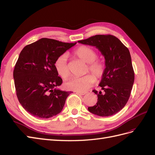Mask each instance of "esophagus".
I'll list each match as a JSON object with an SVG mask.
<instances>
[{
	"label": "esophagus",
	"mask_w": 155,
	"mask_h": 155,
	"mask_svg": "<svg viewBox=\"0 0 155 155\" xmlns=\"http://www.w3.org/2000/svg\"><path fill=\"white\" fill-rule=\"evenodd\" d=\"M76 94H80V95H85L87 94V92H79V91H77L76 92Z\"/></svg>",
	"instance_id": "obj_1"
}]
</instances>
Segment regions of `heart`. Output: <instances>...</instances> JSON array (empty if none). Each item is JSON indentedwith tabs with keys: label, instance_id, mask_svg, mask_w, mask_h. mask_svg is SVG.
<instances>
[{
	"label": "heart",
	"instance_id": "heart-1",
	"mask_svg": "<svg viewBox=\"0 0 155 155\" xmlns=\"http://www.w3.org/2000/svg\"><path fill=\"white\" fill-rule=\"evenodd\" d=\"M78 58L88 63L87 70L93 74L96 79H99L104 76L105 64L101 60L96 59L97 57L96 51L87 46H79L74 51ZM54 67L58 74L63 79H67L70 75L67 64V54H62L56 59ZM95 83V78L92 74H87L83 77H74L65 83L64 85L68 90L83 92L91 87Z\"/></svg>",
	"mask_w": 155,
	"mask_h": 155
}]
</instances>
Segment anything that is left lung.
Wrapping results in <instances>:
<instances>
[{
    "instance_id": "1",
    "label": "left lung",
    "mask_w": 155,
    "mask_h": 155,
    "mask_svg": "<svg viewBox=\"0 0 155 155\" xmlns=\"http://www.w3.org/2000/svg\"><path fill=\"white\" fill-rule=\"evenodd\" d=\"M78 43L96 46L105 59V72L99 85L104 93L92 91L97 96V102L88 110L100 116L116 114L128 101L134 81L129 49L112 35H96Z\"/></svg>"
}]
</instances>
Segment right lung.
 Masks as SVG:
<instances>
[{"label": "right lung", "mask_w": 155, "mask_h": 155, "mask_svg": "<svg viewBox=\"0 0 155 155\" xmlns=\"http://www.w3.org/2000/svg\"><path fill=\"white\" fill-rule=\"evenodd\" d=\"M76 44L42 38L21 51L13 70L14 83L18 101L31 115L49 118L63 109L71 92L56 88L63 80L54 63Z\"/></svg>", "instance_id": "add662e5"}]
</instances>
